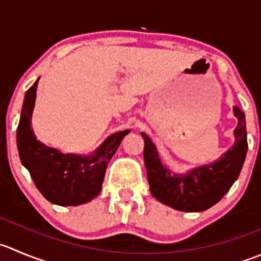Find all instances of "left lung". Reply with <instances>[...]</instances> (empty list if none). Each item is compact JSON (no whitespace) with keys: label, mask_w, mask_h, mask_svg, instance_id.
Here are the masks:
<instances>
[{"label":"left lung","mask_w":261,"mask_h":261,"mask_svg":"<svg viewBox=\"0 0 261 261\" xmlns=\"http://www.w3.org/2000/svg\"><path fill=\"white\" fill-rule=\"evenodd\" d=\"M237 126L234 143L223 155L211 164L176 173L161 161L156 146L146 134L144 139V163L150 192L162 204L176 211L204 212L216 205L228 192L240 176L247 153V134L245 113L233 107Z\"/></svg>","instance_id":"1"}]
</instances>
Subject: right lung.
I'll return each instance as SVG.
<instances>
[{"label": "right lung", "instance_id": "right-lung-1", "mask_svg": "<svg viewBox=\"0 0 261 261\" xmlns=\"http://www.w3.org/2000/svg\"><path fill=\"white\" fill-rule=\"evenodd\" d=\"M39 77L27 90L22 103L16 143L20 161L29 171L35 186L49 203L76 206L89 203L102 190L108 162L130 130L108 136L92 154L62 153L37 140L32 128Z\"/></svg>", "mask_w": 261, "mask_h": 261}]
</instances>
